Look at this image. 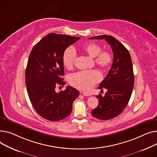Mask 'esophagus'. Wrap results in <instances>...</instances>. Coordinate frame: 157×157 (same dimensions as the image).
Returning <instances> with one entry per match:
<instances>
[{
	"instance_id": "34e87169",
	"label": "esophagus",
	"mask_w": 157,
	"mask_h": 157,
	"mask_svg": "<svg viewBox=\"0 0 157 157\" xmlns=\"http://www.w3.org/2000/svg\"><path fill=\"white\" fill-rule=\"evenodd\" d=\"M81 93L85 96H90V93H88V92H81Z\"/></svg>"
}]
</instances>
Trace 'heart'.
<instances>
[{
  "label": "heart",
  "mask_w": 157,
  "mask_h": 157,
  "mask_svg": "<svg viewBox=\"0 0 157 157\" xmlns=\"http://www.w3.org/2000/svg\"><path fill=\"white\" fill-rule=\"evenodd\" d=\"M80 51L94 58V63L101 70H108L113 63L112 54L108 51H101V46L95 42H88L81 46ZM63 63L68 70L73 68L76 59V54L72 48H68L63 54ZM101 80V75L96 70L79 71L74 73L70 77V84L81 90H87Z\"/></svg>",
  "instance_id": "obj_1"
}]
</instances>
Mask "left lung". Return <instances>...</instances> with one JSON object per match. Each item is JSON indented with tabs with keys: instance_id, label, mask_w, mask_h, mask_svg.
<instances>
[{
	"instance_id": "left-lung-1",
	"label": "left lung",
	"mask_w": 157,
	"mask_h": 157,
	"mask_svg": "<svg viewBox=\"0 0 157 157\" xmlns=\"http://www.w3.org/2000/svg\"><path fill=\"white\" fill-rule=\"evenodd\" d=\"M89 39H105L113 52L112 66L98 87L107 92L104 96H96L99 105L91 112L94 117L107 121L121 114L129 101L134 83L132 59L125 46L111 35L95 36Z\"/></svg>"
}]
</instances>
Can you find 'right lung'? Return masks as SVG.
Wrapping results in <instances>:
<instances>
[{
  "label": "right lung",
  "instance_id": "1",
  "mask_svg": "<svg viewBox=\"0 0 157 157\" xmlns=\"http://www.w3.org/2000/svg\"><path fill=\"white\" fill-rule=\"evenodd\" d=\"M80 39L67 35L49 33L33 48L28 61L25 83L35 111L48 121L56 122L71 112L73 101L79 92L68 86L56 93L58 85L64 86L63 54L68 46Z\"/></svg>",
  "mask_w": 157,
  "mask_h": 157
}]
</instances>
